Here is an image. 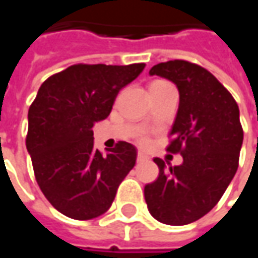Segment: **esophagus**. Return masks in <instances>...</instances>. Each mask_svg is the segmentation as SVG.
I'll list each match as a JSON object with an SVG mask.
<instances>
[{
	"label": "esophagus",
	"instance_id": "1",
	"mask_svg": "<svg viewBox=\"0 0 258 258\" xmlns=\"http://www.w3.org/2000/svg\"><path fill=\"white\" fill-rule=\"evenodd\" d=\"M148 159H149V156H148L147 154L141 152V151L137 154V162H145V160H148Z\"/></svg>",
	"mask_w": 258,
	"mask_h": 258
}]
</instances>
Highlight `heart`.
Here are the masks:
<instances>
[{"label":"heart","instance_id":"1","mask_svg":"<svg viewBox=\"0 0 258 258\" xmlns=\"http://www.w3.org/2000/svg\"><path fill=\"white\" fill-rule=\"evenodd\" d=\"M163 84H167V82H165V81H154V82H152V84L149 85V89H151V88H155V86L163 85ZM138 140H140V142H141V144H147L148 137H147V135H141V137H140Z\"/></svg>","mask_w":258,"mask_h":258}]
</instances>
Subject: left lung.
I'll return each mask as SVG.
<instances>
[{"label": "left lung", "instance_id": "8db88e82", "mask_svg": "<svg viewBox=\"0 0 258 258\" xmlns=\"http://www.w3.org/2000/svg\"><path fill=\"white\" fill-rule=\"evenodd\" d=\"M149 74L170 79L179 89L166 151L183 155V163L166 169L155 158L159 176L145 185V201L156 221L187 225L218 204L237 170L243 142L239 106L208 70L190 61L160 62Z\"/></svg>", "mask_w": 258, "mask_h": 258}]
</instances>
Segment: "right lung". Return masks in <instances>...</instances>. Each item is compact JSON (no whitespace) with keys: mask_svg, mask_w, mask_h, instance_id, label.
Wrapping results in <instances>:
<instances>
[{"mask_svg":"<svg viewBox=\"0 0 258 258\" xmlns=\"http://www.w3.org/2000/svg\"><path fill=\"white\" fill-rule=\"evenodd\" d=\"M144 68L74 64L39 88L29 107L26 148L41 192L66 217L86 221L104 214L134 167V145L118 141L103 155L93 147L92 127L110 114L120 89Z\"/></svg>","mask_w":258,"mask_h":258,"instance_id":"obj_1","label":"right lung"}]
</instances>
